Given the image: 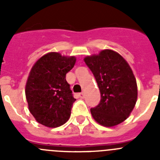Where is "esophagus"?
I'll return each mask as SVG.
<instances>
[{"instance_id":"esophagus-1","label":"esophagus","mask_w":160,"mask_h":160,"mask_svg":"<svg viewBox=\"0 0 160 160\" xmlns=\"http://www.w3.org/2000/svg\"><path fill=\"white\" fill-rule=\"evenodd\" d=\"M78 96H79V98H84V93H83V92L80 93V94H78Z\"/></svg>"}]
</instances>
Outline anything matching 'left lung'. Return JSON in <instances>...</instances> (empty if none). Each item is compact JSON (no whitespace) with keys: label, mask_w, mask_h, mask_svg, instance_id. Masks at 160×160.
<instances>
[{"label":"left lung","mask_w":160,"mask_h":160,"mask_svg":"<svg viewBox=\"0 0 160 160\" xmlns=\"http://www.w3.org/2000/svg\"><path fill=\"white\" fill-rule=\"evenodd\" d=\"M84 62L92 71L101 94L99 104L90 109L94 119L107 128L125 121L138 97L136 79L128 62L112 49L87 56Z\"/></svg>","instance_id":"left-lung-1"}]
</instances>
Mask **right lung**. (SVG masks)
<instances>
[{
    "label": "right lung",
    "instance_id": "1",
    "mask_svg": "<svg viewBox=\"0 0 160 160\" xmlns=\"http://www.w3.org/2000/svg\"><path fill=\"white\" fill-rule=\"evenodd\" d=\"M76 62L74 56L58 52L43 55L33 64L25 84L29 111L36 121L47 128L67 122L75 98L66 75Z\"/></svg>",
    "mask_w": 160,
    "mask_h": 160
}]
</instances>
